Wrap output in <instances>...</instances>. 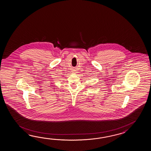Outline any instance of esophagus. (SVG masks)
I'll return each mask as SVG.
<instances>
[{"instance_id": "1", "label": "esophagus", "mask_w": 151, "mask_h": 151, "mask_svg": "<svg viewBox=\"0 0 151 151\" xmlns=\"http://www.w3.org/2000/svg\"><path fill=\"white\" fill-rule=\"evenodd\" d=\"M76 70H73V71H72V72H73V73H76Z\"/></svg>"}]
</instances>
